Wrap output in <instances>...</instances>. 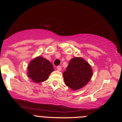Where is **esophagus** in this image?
Wrapping results in <instances>:
<instances>
[{
	"label": "esophagus",
	"mask_w": 122,
	"mask_h": 122,
	"mask_svg": "<svg viewBox=\"0 0 122 122\" xmlns=\"http://www.w3.org/2000/svg\"><path fill=\"white\" fill-rule=\"evenodd\" d=\"M57 69L58 70V71H61V66H58L57 67Z\"/></svg>",
	"instance_id": "1"
}]
</instances>
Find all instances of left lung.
Listing matches in <instances>:
<instances>
[{
	"instance_id": "1",
	"label": "left lung",
	"mask_w": 122,
	"mask_h": 122,
	"mask_svg": "<svg viewBox=\"0 0 122 122\" xmlns=\"http://www.w3.org/2000/svg\"><path fill=\"white\" fill-rule=\"evenodd\" d=\"M92 75V67L87 61L81 57H74L70 60L63 77L65 84L75 91L87 84Z\"/></svg>"
}]
</instances>
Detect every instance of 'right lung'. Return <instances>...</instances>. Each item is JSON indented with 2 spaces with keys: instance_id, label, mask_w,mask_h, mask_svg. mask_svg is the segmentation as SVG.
Returning <instances> with one entry per match:
<instances>
[{
  "instance_id": "add662e5",
  "label": "right lung",
  "mask_w": 122,
  "mask_h": 122,
  "mask_svg": "<svg viewBox=\"0 0 122 122\" xmlns=\"http://www.w3.org/2000/svg\"><path fill=\"white\" fill-rule=\"evenodd\" d=\"M54 71L51 63L41 56L36 57L30 61L27 66L28 77L36 83L43 82L48 79Z\"/></svg>"
}]
</instances>
